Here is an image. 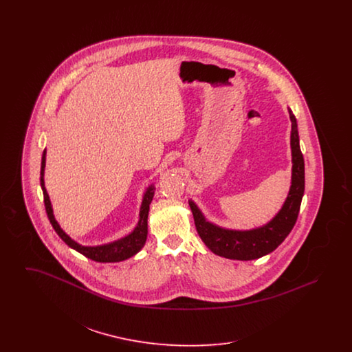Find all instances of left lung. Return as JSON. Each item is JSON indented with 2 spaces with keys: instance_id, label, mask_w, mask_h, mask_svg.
I'll return each instance as SVG.
<instances>
[{
  "instance_id": "8db88e82",
  "label": "left lung",
  "mask_w": 352,
  "mask_h": 352,
  "mask_svg": "<svg viewBox=\"0 0 352 352\" xmlns=\"http://www.w3.org/2000/svg\"><path fill=\"white\" fill-rule=\"evenodd\" d=\"M289 116L292 121V186L283 208L269 223L248 231L226 230L207 221L197 204L188 201L198 234L203 243L215 254L241 261L260 258L274 251L293 230L305 191V162L300 148L297 120L292 109H289Z\"/></svg>"
}]
</instances>
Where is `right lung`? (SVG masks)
<instances>
[{"label":"right lung","instance_id":"add662e5","mask_svg":"<svg viewBox=\"0 0 352 352\" xmlns=\"http://www.w3.org/2000/svg\"><path fill=\"white\" fill-rule=\"evenodd\" d=\"M45 166H46V149L43 151L42 155V164H41V187L43 191V199H45V207H46V212L47 217L50 219L51 226L54 227L55 232L59 234V237L67 244L68 247H71L72 250L79 252L84 254L85 257L98 261V263H118L122 260H126L129 257L134 256L137 252L144 247L146 237H148V215H149V206H151L153 197H154V186L151 184L142 198L141 203V208H140V220L135 226L133 231L128 236L116 240L113 243L109 244H104V245H96V247H85L78 244L75 240H72L58 224V221L54 218V212H52V207H51L50 198L49 194L46 191L45 187Z\"/></svg>","mask_w":352,"mask_h":352}]
</instances>
